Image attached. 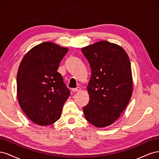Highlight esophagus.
Listing matches in <instances>:
<instances>
[{"mask_svg": "<svg viewBox=\"0 0 159 159\" xmlns=\"http://www.w3.org/2000/svg\"><path fill=\"white\" fill-rule=\"evenodd\" d=\"M81 90V88L80 87H78L77 88H74L72 89V91H74V92H76V91H79Z\"/></svg>", "mask_w": 159, "mask_h": 159, "instance_id": "34e87169", "label": "esophagus"}]
</instances>
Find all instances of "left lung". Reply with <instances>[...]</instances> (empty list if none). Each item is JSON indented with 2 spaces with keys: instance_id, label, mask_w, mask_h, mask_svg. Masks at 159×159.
Returning <instances> with one entry per match:
<instances>
[{
  "instance_id": "left-lung-1",
  "label": "left lung",
  "mask_w": 159,
  "mask_h": 159,
  "mask_svg": "<svg viewBox=\"0 0 159 159\" xmlns=\"http://www.w3.org/2000/svg\"><path fill=\"white\" fill-rule=\"evenodd\" d=\"M81 52L90 65L87 86L89 103L83 111L86 120L103 128L113 124L127 106L133 93V77L128 54L121 46L99 41Z\"/></svg>"
}]
</instances>
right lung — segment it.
I'll return each mask as SVG.
<instances>
[{"label": "right lung", "instance_id": "1", "mask_svg": "<svg viewBox=\"0 0 159 159\" xmlns=\"http://www.w3.org/2000/svg\"><path fill=\"white\" fill-rule=\"evenodd\" d=\"M68 50L54 42H42L26 52L19 66L18 101L35 124L50 125L60 117L70 93L57 70Z\"/></svg>", "mask_w": 159, "mask_h": 159}]
</instances>
